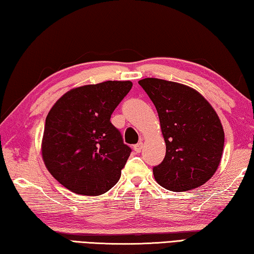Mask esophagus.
Segmentation results:
<instances>
[{
    "instance_id": "34e87169",
    "label": "esophagus",
    "mask_w": 254,
    "mask_h": 254,
    "mask_svg": "<svg viewBox=\"0 0 254 254\" xmlns=\"http://www.w3.org/2000/svg\"><path fill=\"white\" fill-rule=\"evenodd\" d=\"M142 147H143V143L142 142H138L137 145L133 146V150L136 152H140L142 150Z\"/></svg>"
}]
</instances>
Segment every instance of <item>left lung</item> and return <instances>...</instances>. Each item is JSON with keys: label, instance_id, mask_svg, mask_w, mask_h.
<instances>
[{"label": "left lung", "instance_id": "1", "mask_svg": "<svg viewBox=\"0 0 254 254\" xmlns=\"http://www.w3.org/2000/svg\"><path fill=\"white\" fill-rule=\"evenodd\" d=\"M139 85L152 100L166 142V156L154 167L158 184L171 191L198 188L214 175L224 146V131L210 103L189 86L159 78Z\"/></svg>", "mask_w": 254, "mask_h": 254}]
</instances>
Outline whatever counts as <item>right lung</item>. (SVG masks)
Here are the masks:
<instances>
[{
    "label": "right lung",
    "mask_w": 254,
    "mask_h": 254,
    "mask_svg": "<svg viewBox=\"0 0 254 254\" xmlns=\"http://www.w3.org/2000/svg\"><path fill=\"white\" fill-rule=\"evenodd\" d=\"M131 86L130 80L79 86L53 105L41 151L47 170L65 188L99 195L117 184L131 149L111 116Z\"/></svg>",
    "instance_id": "obj_1"
}]
</instances>
